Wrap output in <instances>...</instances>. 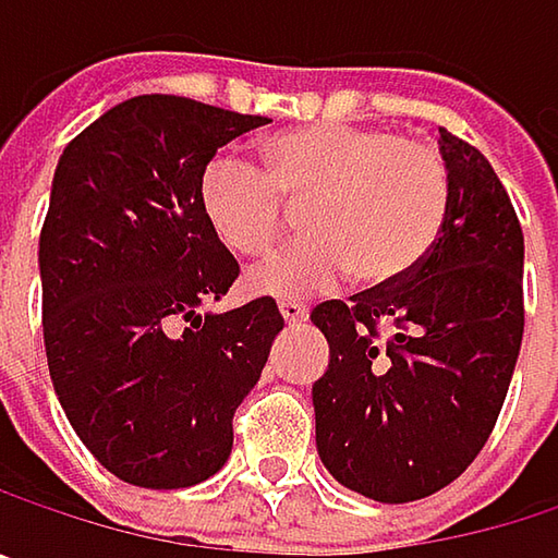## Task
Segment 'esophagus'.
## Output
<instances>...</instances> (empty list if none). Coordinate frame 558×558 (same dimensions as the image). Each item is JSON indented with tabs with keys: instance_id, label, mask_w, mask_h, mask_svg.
<instances>
[{
	"instance_id": "esophagus-1",
	"label": "esophagus",
	"mask_w": 558,
	"mask_h": 558,
	"mask_svg": "<svg viewBox=\"0 0 558 558\" xmlns=\"http://www.w3.org/2000/svg\"><path fill=\"white\" fill-rule=\"evenodd\" d=\"M278 310L287 326H303V323L310 319V310H306L303 303H293V300H283Z\"/></svg>"
}]
</instances>
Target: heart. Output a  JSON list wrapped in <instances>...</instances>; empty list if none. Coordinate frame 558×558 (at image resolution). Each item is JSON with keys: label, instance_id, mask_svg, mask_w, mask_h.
Segmentation results:
<instances>
[{"label": "heart", "instance_id": "1", "mask_svg": "<svg viewBox=\"0 0 558 558\" xmlns=\"http://www.w3.org/2000/svg\"><path fill=\"white\" fill-rule=\"evenodd\" d=\"M262 165L222 151L199 177V209L239 255L265 252L283 229L287 203H306L300 226L310 239L248 271L258 296L326 293L349 271L362 287L393 283L433 248L446 219L449 173L423 138L319 122L268 138Z\"/></svg>", "mask_w": 558, "mask_h": 558}]
</instances>
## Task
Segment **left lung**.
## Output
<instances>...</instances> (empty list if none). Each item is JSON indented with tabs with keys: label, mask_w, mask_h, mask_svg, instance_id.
Listing matches in <instances>:
<instances>
[{
	"label": "left lung",
	"mask_w": 558,
	"mask_h": 558,
	"mask_svg": "<svg viewBox=\"0 0 558 558\" xmlns=\"http://www.w3.org/2000/svg\"><path fill=\"white\" fill-rule=\"evenodd\" d=\"M449 206L433 248L385 287L326 300L313 385L329 475L372 501H420L488 442L523 339V232L488 158L439 129Z\"/></svg>",
	"instance_id": "left-lung-1"
}]
</instances>
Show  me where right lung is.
<instances>
[{"label":"right lung","mask_w":558,"mask_h":558,"mask_svg":"<svg viewBox=\"0 0 558 558\" xmlns=\"http://www.w3.org/2000/svg\"><path fill=\"white\" fill-rule=\"evenodd\" d=\"M265 122L151 93L102 112L57 161L38 248L48 368L83 446L129 485L190 488L226 465L235 407L283 329L271 296L199 313L239 278L199 177Z\"/></svg>","instance_id":"1"}]
</instances>
